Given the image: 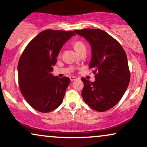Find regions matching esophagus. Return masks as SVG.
<instances>
[{
	"label": "esophagus",
	"instance_id": "esophagus-1",
	"mask_svg": "<svg viewBox=\"0 0 147 147\" xmlns=\"http://www.w3.org/2000/svg\"><path fill=\"white\" fill-rule=\"evenodd\" d=\"M77 79V78H76V77H74V76H71L70 77V80H71V81H74V80H76Z\"/></svg>",
	"mask_w": 147,
	"mask_h": 147
}]
</instances>
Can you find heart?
Segmentation results:
<instances>
[{
  "label": "heart",
  "mask_w": 147,
  "mask_h": 147,
  "mask_svg": "<svg viewBox=\"0 0 147 147\" xmlns=\"http://www.w3.org/2000/svg\"><path fill=\"white\" fill-rule=\"evenodd\" d=\"M73 45H74V49H75L78 53L80 50L84 49V48H86L85 45H84L82 42H81V41H79V40H77L76 41V42H74Z\"/></svg>",
  "instance_id": "b5f03b06"
}]
</instances>
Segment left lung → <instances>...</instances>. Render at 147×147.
I'll use <instances>...</instances> for the list:
<instances>
[{
	"label": "left lung",
	"instance_id": "1",
	"mask_svg": "<svg viewBox=\"0 0 147 147\" xmlns=\"http://www.w3.org/2000/svg\"><path fill=\"white\" fill-rule=\"evenodd\" d=\"M91 47L89 68L96 80L84 78L82 94L84 102L96 111H107L120 100L130 81L127 57L121 45L105 31L98 29L74 30Z\"/></svg>",
	"mask_w": 147,
	"mask_h": 147
}]
</instances>
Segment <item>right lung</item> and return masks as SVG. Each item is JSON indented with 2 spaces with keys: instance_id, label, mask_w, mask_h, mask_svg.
Masks as SVG:
<instances>
[{
  "instance_id": "1",
  "label": "right lung",
  "mask_w": 147,
  "mask_h": 147,
  "mask_svg": "<svg viewBox=\"0 0 147 147\" xmlns=\"http://www.w3.org/2000/svg\"><path fill=\"white\" fill-rule=\"evenodd\" d=\"M75 33L46 29L30 41L18 64L20 91L30 106L42 113L53 111L61 105L70 83L51 73L63 45Z\"/></svg>"
}]
</instances>
